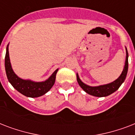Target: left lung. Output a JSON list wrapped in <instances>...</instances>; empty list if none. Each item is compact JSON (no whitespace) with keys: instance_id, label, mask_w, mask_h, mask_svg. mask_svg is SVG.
<instances>
[{"instance_id":"obj_1","label":"left lung","mask_w":135,"mask_h":135,"mask_svg":"<svg viewBox=\"0 0 135 135\" xmlns=\"http://www.w3.org/2000/svg\"><path fill=\"white\" fill-rule=\"evenodd\" d=\"M128 52L127 49H126V64L124 66L123 71L119 76V78L116 79L115 81L109 83V84L104 85H99L97 87H91L89 85L84 84L80 80L77 74V81L78 84L81 87V88L86 92L88 94L92 95V96L99 97H107L110 95L111 94L115 92L119 88L120 86L121 85L122 83L124 82L126 79L127 74H128Z\"/></svg>"}]
</instances>
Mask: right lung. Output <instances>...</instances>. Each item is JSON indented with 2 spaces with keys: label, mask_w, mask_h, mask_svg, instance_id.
<instances>
[{
  "label": "right lung",
  "mask_w": 135,
  "mask_h": 135,
  "mask_svg": "<svg viewBox=\"0 0 135 135\" xmlns=\"http://www.w3.org/2000/svg\"><path fill=\"white\" fill-rule=\"evenodd\" d=\"M5 67L6 75L9 82L18 92L28 97H38L45 94L50 90L55 84L56 74L58 69L55 71L52 76L44 82H33L31 80H23L19 78L12 69L9 61L8 45L6 49V54L5 58Z\"/></svg>",
  "instance_id": "add662e5"
}]
</instances>
